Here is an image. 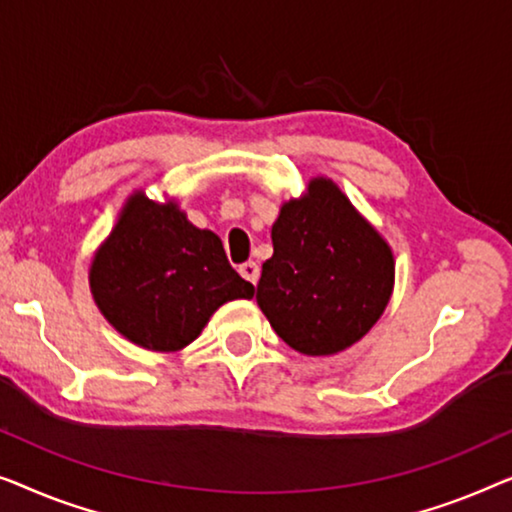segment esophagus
<instances>
[{
	"label": "esophagus",
	"mask_w": 512,
	"mask_h": 512,
	"mask_svg": "<svg viewBox=\"0 0 512 512\" xmlns=\"http://www.w3.org/2000/svg\"><path fill=\"white\" fill-rule=\"evenodd\" d=\"M239 273H241L243 278L248 280V283L257 285V280H259V266H257V262H246V264H241V266H239Z\"/></svg>",
	"instance_id": "1"
}]
</instances>
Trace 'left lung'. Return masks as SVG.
Wrapping results in <instances>:
<instances>
[{
	"instance_id": "8db88e82",
	"label": "left lung",
	"mask_w": 512,
	"mask_h": 512,
	"mask_svg": "<svg viewBox=\"0 0 512 512\" xmlns=\"http://www.w3.org/2000/svg\"><path fill=\"white\" fill-rule=\"evenodd\" d=\"M271 241L257 306L290 348L336 355L376 325L392 297V248L334 181L313 178L285 201Z\"/></svg>"
}]
</instances>
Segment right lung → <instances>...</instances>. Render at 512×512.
I'll list each match as a JSON object with an SVG mask.
<instances>
[{
	"label": "right lung",
	"mask_w": 512,
	"mask_h": 512,
	"mask_svg": "<svg viewBox=\"0 0 512 512\" xmlns=\"http://www.w3.org/2000/svg\"><path fill=\"white\" fill-rule=\"evenodd\" d=\"M90 290L127 341L155 352L185 348L222 304L255 294L218 234L194 227L176 201L157 204L141 190L95 253Z\"/></svg>",
	"instance_id": "right-lung-1"
}]
</instances>
